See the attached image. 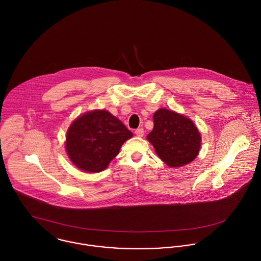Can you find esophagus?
Wrapping results in <instances>:
<instances>
[{"label": "esophagus", "instance_id": "1", "mask_svg": "<svg viewBox=\"0 0 261 261\" xmlns=\"http://www.w3.org/2000/svg\"><path fill=\"white\" fill-rule=\"evenodd\" d=\"M135 134H136V136L137 137H143L144 136V129L143 128H138V129H136L135 130Z\"/></svg>", "mask_w": 261, "mask_h": 261}]
</instances>
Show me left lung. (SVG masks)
<instances>
[{
  "mask_svg": "<svg viewBox=\"0 0 261 261\" xmlns=\"http://www.w3.org/2000/svg\"><path fill=\"white\" fill-rule=\"evenodd\" d=\"M154 127L147 136L159 158L170 167L184 166L198 155L201 138L193 121L161 108L153 115Z\"/></svg>",
  "mask_w": 261,
  "mask_h": 261,
  "instance_id": "left-lung-1",
  "label": "left lung"
}]
</instances>
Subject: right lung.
<instances>
[{
    "label": "right lung",
    "mask_w": 261,
    "mask_h": 261,
    "mask_svg": "<svg viewBox=\"0 0 261 261\" xmlns=\"http://www.w3.org/2000/svg\"><path fill=\"white\" fill-rule=\"evenodd\" d=\"M133 133L110 112L93 110L79 116L67 132L66 149L76 167L103 171Z\"/></svg>",
    "instance_id": "add662e5"
}]
</instances>
